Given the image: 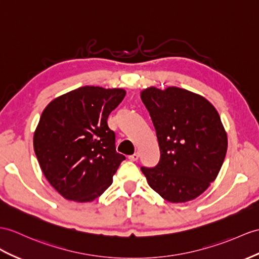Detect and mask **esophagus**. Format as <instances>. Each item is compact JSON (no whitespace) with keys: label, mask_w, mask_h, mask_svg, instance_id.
<instances>
[{"label":"esophagus","mask_w":259,"mask_h":259,"mask_svg":"<svg viewBox=\"0 0 259 259\" xmlns=\"http://www.w3.org/2000/svg\"><path fill=\"white\" fill-rule=\"evenodd\" d=\"M138 158H140V155H138L137 153H134L133 155H131V156H130V159L134 160V161H137V160H138Z\"/></svg>","instance_id":"34e87169"}]
</instances>
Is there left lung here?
I'll return each mask as SVG.
<instances>
[{
	"mask_svg": "<svg viewBox=\"0 0 259 259\" xmlns=\"http://www.w3.org/2000/svg\"><path fill=\"white\" fill-rule=\"evenodd\" d=\"M124 89L85 85L53 100L34 133L41 171L57 192L75 202H91L113 182L125 157L108 126Z\"/></svg>",
	"mask_w": 259,
	"mask_h": 259,
	"instance_id": "1",
	"label": "left lung"
}]
</instances>
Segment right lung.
<instances>
[{"label":"right lung","instance_id":"obj_1","mask_svg":"<svg viewBox=\"0 0 259 259\" xmlns=\"http://www.w3.org/2000/svg\"><path fill=\"white\" fill-rule=\"evenodd\" d=\"M155 126L160 158L142 167L149 187L172 203L194 200L217 179L228 136L215 108L177 87L148 88L141 94Z\"/></svg>","mask_w":259,"mask_h":259}]
</instances>
